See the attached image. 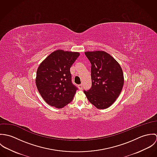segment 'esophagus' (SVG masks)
<instances>
[{
	"mask_svg": "<svg viewBox=\"0 0 157 157\" xmlns=\"http://www.w3.org/2000/svg\"><path fill=\"white\" fill-rule=\"evenodd\" d=\"M78 88H79L80 90H82V89H83V85H82V84L79 85H78Z\"/></svg>",
	"mask_w": 157,
	"mask_h": 157,
	"instance_id": "esophagus-1",
	"label": "esophagus"
}]
</instances>
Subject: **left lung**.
Masks as SVG:
<instances>
[{
	"instance_id": "left-lung-1",
	"label": "left lung",
	"mask_w": 157,
	"mask_h": 157,
	"mask_svg": "<svg viewBox=\"0 0 157 157\" xmlns=\"http://www.w3.org/2000/svg\"><path fill=\"white\" fill-rule=\"evenodd\" d=\"M91 63L92 86L84 90L90 103L98 109L111 106L118 97L124 85L122 69L118 63L105 51L86 52Z\"/></svg>"
}]
</instances>
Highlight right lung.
Returning <instances> with one entry per match:
<instances>
[{
	"label": "right lung",
	"instance_id": "add662e5",
	"mask_svg": "<svg viewBox=\"0 0 157 157\" xmlns=\"http://www.w3.org/2000/svg\"><path fill=\"white\" fill-rule=\"evenodd\" d=\"M79 55L78 52L57 50L39 65L36 86L42 98L50 106L62 108L72 100L78 88L72 82L70 67Z\"/></svg>",
	"mask_w": 157,
	"mask_h": 157
}]
</instances>
